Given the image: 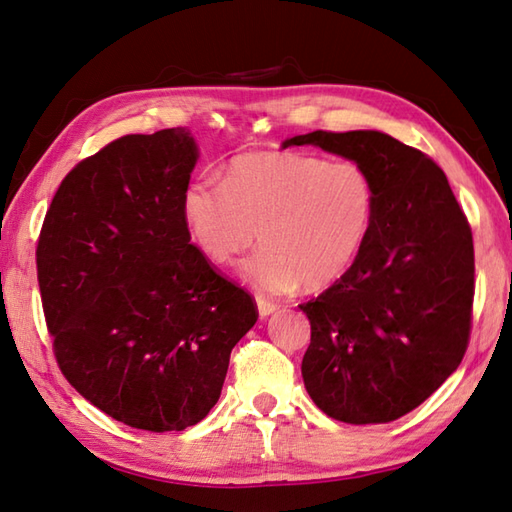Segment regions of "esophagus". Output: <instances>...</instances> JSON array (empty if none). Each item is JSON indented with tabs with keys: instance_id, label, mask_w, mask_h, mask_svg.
<instances>
[{
	"instance_id": "obj_1",
	"label": "esophagus",
	"mask_w": 512,
	"mask_h": 512,
	"mask_svg": "<svg viewBox=\"0 0 512 512\" xmlns=\"http://www.w3.org/2000/svg\"><path fill=\"white\" fill-rule=\"evenodd\" d=\"M256 305H258V316H260V318H267V316L276 314V311H278L276 302H269V300H263V298H258Z\"/></svg>"
}]
</instances>
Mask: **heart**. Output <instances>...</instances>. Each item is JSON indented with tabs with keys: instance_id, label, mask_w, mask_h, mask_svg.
Segmentation results:
<instances>
[{
	"instance_id": "b5f03b06",
	"label": "heart",
	"mask_w": 512,
	"mask_h": 512,
	"mask_svg": "<svg viewBox=\"0 0 512 512\" xmlns=\"http://www.w3.org/2000/svg\"><path fill=\"white\" fill-rule=\"evenodd\" d=\"M181 214L210 263L229 265L256 241L241 267L245 283L280 296L298 285L322 291L349 274L373 232L378 187L360 163L302 152H247L227 165L225 183L196 176Z\"/></svg>"
}]
</instances>
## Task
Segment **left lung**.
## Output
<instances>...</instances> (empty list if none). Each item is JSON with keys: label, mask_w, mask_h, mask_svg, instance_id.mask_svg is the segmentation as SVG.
I'll return each mask as SVG.
<instances>
[{"label": "left lung", "mask_w": 512, "mask_h": 512, "mask_svg": "<svg viewBox=\"0 0 512 512\" xmlns=\"http://www.w3.org/2000/svg\"><path fill=\"white\" fill-rule=\"evenodd\" d=\"M360 163L378 216L356 265L300 309L311 322L305 389L333 420L384 424L442 387L466 353L475 294L473 234L446 174L378 130L283 141Z\"/></svg>", "instance_id": "8db88e82"}]
</instances>
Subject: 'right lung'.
<instances>
[{
    "label": "right lung",
    "instance_id": "add662e5",
    "mask_svg": "<svg viewBox=\"0 0 512 512\" xmlns=\"http://www.w3.org/2000/svg\"><path fill=\"white\" fill-rule=\"evenodd\" d=\"M190 130L128 134L70 170L37 245L61 373L117 422L183 431L221 398L229 353L256 325L252 296L190 243L181 196Z\"/></svg>",
    "mask_w": 512,
    "mask_h": 512
}]
</instances>
